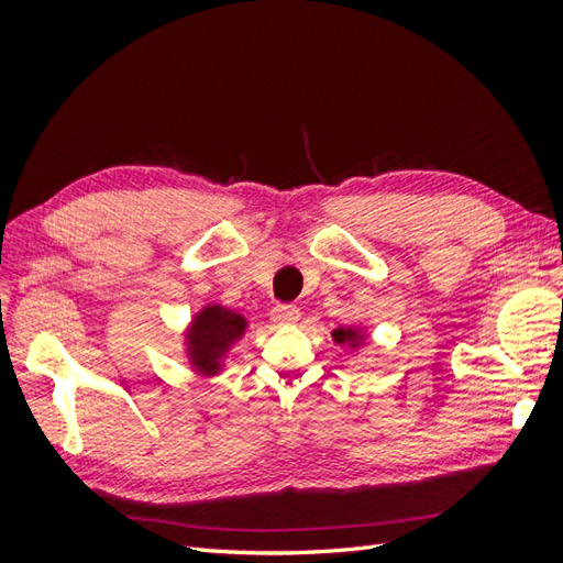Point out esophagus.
Segmentation results:
<instances>
[{"mask_svg": "<svg viewBox=\"0 0 563 563\" xmlns=\"http://www.w3.org/2000/svg\"><path fill=\"white\" fill-rule=\"evenodd\" d=\"M300 319V312L298 308H294V305H277L275 310H272V321L279 323V327H291V323H296Z\"/></svg>", "mask_w": 563, "mask_h": 563, "instance_id": "esophagus-1", "label": "esophagus"}]
</instances>
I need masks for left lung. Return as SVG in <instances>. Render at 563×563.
<instances>
[{"label": "left lung", "mask_w": 563, "mask_h": 563, "mask_svg": "<svg viewBox=\"0 0 563 563\" xmlns=\"http://www.w3.org/2000/svg\"><path fill=\"white\" fill-rule=\"evenodd\" d=\"M331 338L340 347L362 350L368 340V329L360 327V323H352V327H338L331 331Z\"/></svg>", "instance_id": "obj_1"}]
</instances>
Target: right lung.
<instances>
[{
	"label": "right lung",
	"instance_id": "right-lung-1",
	"mask_svg": "<svg viewBox=\"0 0 563 563\" xmlns=\"http://www.w3.org/2000/svg\"><path fill=\"white\" fill-rule=\"evenodd\" d=\"M249 329V319L220 302H207L183 329L187 368L199 378H216L228 368V354Z\"/></svg>",
	"mask_w": 563,
	"mask_h": 563
}]
</instances>
